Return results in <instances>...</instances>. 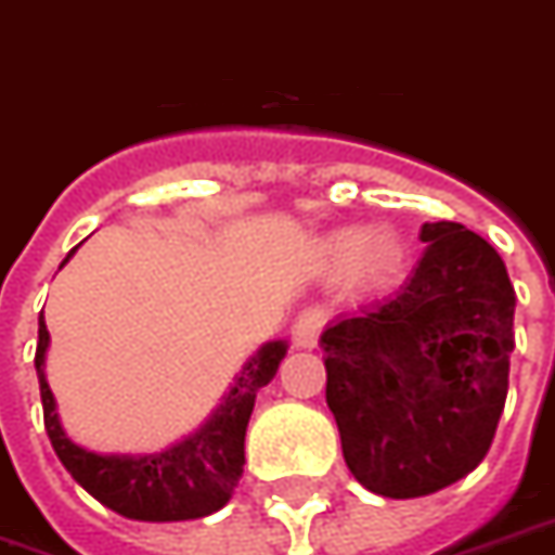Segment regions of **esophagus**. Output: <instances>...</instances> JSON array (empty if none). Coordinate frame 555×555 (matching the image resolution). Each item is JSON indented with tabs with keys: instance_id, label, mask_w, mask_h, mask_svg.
<instances>
[{
	"instance_id": "34e87169",
	"label": "esophagus",
	"mask_w": 555,
	"mask_h": 555,
	"mask_svg": "<svg viewBox=\"0 0 555 555\" xmlns=\"http://www.w3.org/2000/svg\"><path fill=\"white\" fill-rule=\"evenodd\" d=\"M326 326V314L320 309H306L299 311L297 320H294V326H291V340H294V347L299 350H311V347H318L320 332Z\"/></svg>"
}]
</instances>
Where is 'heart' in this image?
Returning a JSON list of instances; mask_svg holds the SVG:
<instances>
[{
    "label": "heart",
    "mask_w": 555,
    "mask_h": 555,
    "mask_svg": "<svg viewBox=\"0 0 555 555\" xmlns=\"http://www.w3.org/2000/svg\"><path fill=\"white\" fill-rule=\"evenodd\" d=\"M323 264L332 273H347L364 285V288H379L403 264V244L400 237L379 229L364 235L361 229H344L323 244Z\"/></svg>",
    "instance_id": "b5f03b06"
}]
</instances>
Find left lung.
<instances>
[{
	"label": "left lung",
	"instance_id": "8db88e82",
	"mask_svg": "<svg viewBox=\"0 0 555 555\" xmlns=\"http://www.w3.org/2000/svg\"><path fill=\"white\" fill-rule=\"evenodd\" d=\"M421 241L397 297L320 338L344 462L391 500L435 494L486 459L515 350V288L494 246L450 220L424 223Z\"/></svg>",
	"mask_w": 555,
	"mask_h": 555
}]
</instances>
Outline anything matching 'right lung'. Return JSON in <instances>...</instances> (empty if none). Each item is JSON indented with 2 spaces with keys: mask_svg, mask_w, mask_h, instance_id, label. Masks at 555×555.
Here are the masks:
<instances>
[{
  "mask_svg": "<svg viewBox=\"0 0 555 555\" xmlns=\"http://www.w3.org/2000/svg\"><path fill=\"white\" fill-rule=\"evenodd\" d=\"M67 258L61 264H67ZM47 344L49 332L40 311L35 367L40 379V400H43V426L61 465L67 467L69 476L88 494L131 520H194L229 503V496L235 494L237 479L244 476V438L256 393L261 385L276 376L279 361L288 352L282 340L261 347L256 359L241 371L235 388L225 393L215 417L194 438L176 444L173 450H164L162 455H141V459L88 453L64 435L55 414V397L43 376Z\"/></svg>",
  "mask_w": 555,
  "mask_h": 555,
  "instance_id": "1",
  "label": "right lung"
}]
</instances>
